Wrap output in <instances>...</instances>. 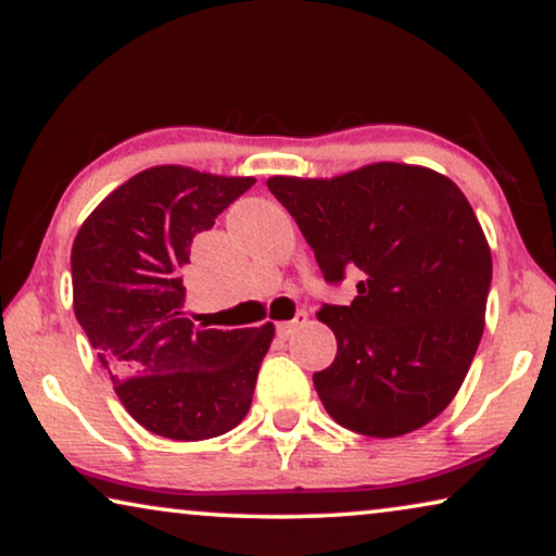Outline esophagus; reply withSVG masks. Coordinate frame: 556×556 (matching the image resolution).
<instances>
[{
  "label": "esophagus",
  "instance_id": "34e87169",
  "mask_svg": "<svg viewBox=\"0 0 556 556\" xmlns=\"http://www.w3.org/2000/svg\"><path fill=\"white\" fill-rule=\"evenodd\" d=\"M304 323H307V312H296L294 319H289V323H279V325H277V334H279L281 340H287L289 334H292V332L296 330V327L304 325Z\"/></svg>",
  "mask_w": 556,
  "mask_h": 556
}]
</instances>
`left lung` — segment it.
Wrapping results in <instances>:
<instances>
[{
    "label": "left lung",
    "instance_id": "left-lung-1",
    "mask_svg": "<svg viewBox=\"0 0 556 556\" xmlns=\"http://www.w3.org/2000/svg\"><path fill=\"white\" fill-rule=\"evenodd\" d=\"M267 186L330 285L363 275L353 302L317 312L338 338L334 363L312 378L325 410L370 438L431 424L483 334L491 249L471 203L451 178L408 163Z\"/></svg>",
    "mask_w": 556,
    "mask_h": 556
}]
</instances>
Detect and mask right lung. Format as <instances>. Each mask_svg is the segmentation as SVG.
<instances>
[{"label":"right lung","mask_w":556,"mask_h":556,"mask_svg":"<svg viewBox=\"0 0 556 556\" xmlns=\"http://www.w3.org/2000/svg\"><path fill=\"white\" fill-rule=\"evenodd\" d=\"M254 186L153 166L85 218L73 244V307L111 372L123 408L146 431L203 441L244 420L275 325L206 330L186 315L181 269L191 241Z\"/></svg>","instance_id":"add662e5"}]
</instances>
